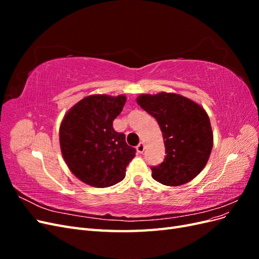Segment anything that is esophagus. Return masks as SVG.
Listing matches in <instances>:
<instances>
[{
    "instance_id": "obj_1",
    "label": "esophagus",
    "mask_w": 259,
    "mask_h": 259,
    "mask_svg": "<svg viewBox=\"0 0 259 259\" xmlns=\"http://www.w3.org/2000/svg\"><path fill=\"white\" fill-rule=\"evenodd\" d=\"M136 150L138 153H143L145 151V144L144 143H140L137 147H136Z\"/></svg>"
}]
</instances>
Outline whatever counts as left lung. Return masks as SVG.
<instances>
[{
  "label": "left lung",
  "mask_w": 259,
  "mask_h": 259,
  "mask_svg": "<svg viewBox=\"0 0 259 259\" xmlns=\"http://www.w3.org/2000/svg\"><path fill=\"white\" fill-rule=\"evenodd\" d=\"M136 101L158 121L165 146V159L151 167L153 179L170 187L189 183L205 167L213 148L204 108L176 93L142 94Z\"/></svg>",
  "instance_id": "8db88e82"
}]
</instances>
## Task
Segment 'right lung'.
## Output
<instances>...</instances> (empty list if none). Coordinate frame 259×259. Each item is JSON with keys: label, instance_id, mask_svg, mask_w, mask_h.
Listing matches in <instances>:
<instances>
[{"label": "right lung", "instance_id": "add662e5", "mask_svg": "<svg viewBox=\"0 0 259 259\" xmlns=\"http://www.w3.org/2000/svg\"><path fill=\"white\" fill-rule=\"evenodd\" d=\"M126 96L90 95L71 107L59 127L62 158L72 174L86 185L106 188L125 177L135 148L125 142L123 133L113 130Z\"/></svg>", "mask_w": 259, "mask_h": 259}]
</instances>
